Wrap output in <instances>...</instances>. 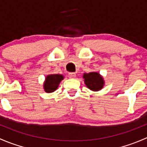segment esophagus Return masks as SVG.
I'll return each instance as SVG.
<instances>
[{"mask_svg":"<svg viewBox=\"0 0 147 147\" xmlns=\"http://www.w3.org/2000/svg\"><path fill=\"white\" fill-rule=\"evenodd\" d=\"M75 76H76V74H75V72H69V73L68 74V77H69V78H75Z\"/></svg>","mask_w":147,"mask_h":147,"instance_id":"34e87169","label":"esophagus"}]
</instances>
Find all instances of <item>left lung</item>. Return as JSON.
I'll list each match as a JSON object with an SVG mask.
<instances>
[{
    "instance_id": "1",
    "label": "left lung",
    "mask_w": 147,
    "mask_h": 147,
    "mask_svg": "<svg viewBox=\"0 0 147 147\" xmlns=\"http://www.w3.org/2000/svg\"><path fill=\"white\" fill-rule=\"evenodd\" d=\"M84 82L87 88L94 92L100 91L105 85L103 77L97 72H91L84 73Z\"/></svg>"
}]
</instances>
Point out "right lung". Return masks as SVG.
Listing matches in <instances>:
<instances>
[{"mask_svg":"<svg viewBox=\"0 0 147 147\" xmlns=\"http://www.w3.org/2000/svg\"><path fill=\"white\" fill-rule=\"evenodd\" d=\"M63 79L64 76L60 74L47 75L43 83V89L45 92L51 93L55 91L58 88L59 84Z\"/></svg>","mask_w":147,"mask_h":147,"instance_id":"add662e5","label":"right lung"}]
</instances>
